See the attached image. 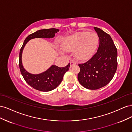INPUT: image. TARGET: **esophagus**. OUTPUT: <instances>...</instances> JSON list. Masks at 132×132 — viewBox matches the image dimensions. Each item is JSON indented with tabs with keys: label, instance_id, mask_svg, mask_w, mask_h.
<instances>
[{
	"label": "esophagus",
	"instance_id": "34e87169",
	"mask_svg": "<svg viewBox=\"0 0 132 132\" xmlns=\"http://www.w3.org/2000/svg\"><path fill=\"white\" fill-rule=\"evenodd\" d=\"M70 67H73L74 65H75V64H76V63L74 62V61H71L70 62Z\"/></svg>",
	"mask_w": 132,
	"mask_h": 132
}]
</instances>
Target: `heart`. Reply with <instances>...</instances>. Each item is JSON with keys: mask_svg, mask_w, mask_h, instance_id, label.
Returning <instances> with one entry per match:
<instances>
[{"mask_svg": "<svg viewBox=\"0 0 132 132\" xmlns=\"http://www.w3.org/2000/svg\"><path fill=\"white\" fill-rule=\"evenodd\" d=\"M98 35L95 32H78L64 39L62 46L66 51H74L76 58L85 61L94 53L98 43Z\"/></svg>", "mask_w": 132, "mask_h": 132, "instance_id": "b5f03b06", "label": "heart"}]
</instances>
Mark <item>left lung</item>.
<instances>
[{"label": "left lung", "instance_id": "obj_1", "mask_svg": "<svg viewBox=\"0 0 132 132\" xmlns=\"http://www.w3.org/2000/svg\"><path fill=\"white\" fill-rule=\"evenodd\" d=\"M99 38L97 52L88 61L79 64L78 75L80 84L86 89L97 90L107 85L112 79L117 68V51L110 36L94 27Z\"/></svg>", "mask_w": 132, "mask_h": 132}]
</instances>
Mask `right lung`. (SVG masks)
<instances>
[{"label":"right lung","instance_id":"obj_1","mask_svg":"<svg viewBox=\"0 0 132 132\" xmlns=\"http://www.w3.org/2000/svg\"><path fill=\"white\" fill-rule=\"evenodd\" d=\"M58 31V29L54 28L37 31L28 36L20 50L19 68L21 73L28 84L36 90L47 92L56 88L62 82L64 75L69 69L70 63L65 67L62 68L52 65L42 73L32 74L28 73L23 67L21 61L22 50L30 39L35 38H53L54 37L55 34Z\"/></svg>","mask_w":132,"mask_h":132}]
</instances>
